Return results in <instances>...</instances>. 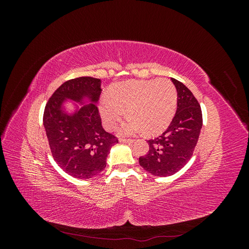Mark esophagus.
<instances>
[{"mask_svg":"<svg viewBox=\"0 0 249 249\" xmlns=\"http://www.w3.org/2000/svg\"><path fill=\"white\" fill-rule=\"evenodd\" d=\"M119 142H123V143H129V144H131V143L134 142L133 139H119Z\"/></svg>","mask_w":249,"mask_h":249,"instance_id":"obj_1","label":"esophagus"}]
</instances>
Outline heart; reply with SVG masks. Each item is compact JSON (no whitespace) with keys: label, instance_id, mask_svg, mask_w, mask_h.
<instances>
[{"label":"heart","instance_id":"heart-1","mask_svg":"<svg viewBox=\"0 0 249 249\" xmlns=\"http://www.w3.org/2000/svg\"><path fill=\"white\" fill-rule=\"evenodd\" d=\"M177 100V89L167 79L125 81L101 96L99 112L105 127L114 130L127 110L131 117L120 127L123 136H132L143 130L155 134L170 124Z\"/></svg>","mask_w":249,"mask_h":249}]
</instances>
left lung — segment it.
I'll return each instance as SVG.
<instances>
[{
	"mask_svg": "<svg viewBox=\"0 0 249 249\" xmlns=\"http://www.w3.org/2000/svg\"><path fill=\"white\" fill-rule=\"evenodd\" d=\"M178 92V107L167 130L148 140V153L139 158L143 169L157 177H169L191 159L202 126L201 109L183 83L171 79Z\"/></svg>",
	"mask_w": 249,
	"mask_h": 249,
	"instance_id": "8db88e82",
	"label": "left lung"
}]
</instances>
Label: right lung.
Masks as SVG:
<instances>
[{
	"mask_svg": "<svg viewBox=\"0 0 249 249\" xmlns=\"http://www.w3.org/2000/svg\"><path fill=\"white\" fill-rule=\"evenodd\" d=\"M101 83L91 77L64 82L53 93L43 113L53 158L66 173L80 179L102 172L111 147L118 143L102 126L96 107Z\"/></svg>",
	"mask_w": 249,
	"mask_h": 249,
	"instance_id": "obj_1",
	"label": "right lung"
}]
</instances>
